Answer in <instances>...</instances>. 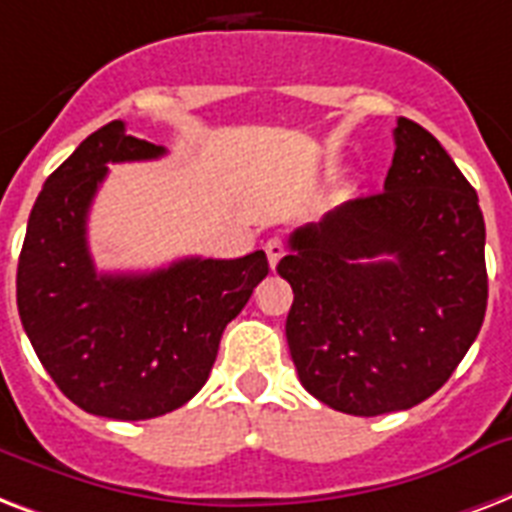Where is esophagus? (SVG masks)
<instances>
[{"instance_id": "1", "label": "esophagus", "mask_w": 512, "mask_h": 512, "mask_svg": "<svg viewBox=\"0 0 512 512\" xmlns=\"http://www.w3.org/2000/svg\"><path fill=\"white\" fill-rule=\"evenodd\" d=\"M264 251H267L269 267L275 269L277 261H280L285 256V243H283V240H280V237H272V240H267V245H264Z\"/></svg>"}]
</instances>
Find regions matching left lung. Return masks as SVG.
Instances as JSON below:
<instances>
[{
    "instance_id": "left-lung-1",
    "label": "left lung",
    "mask_w": 512,
    "mask_h": 512,
    "mask_svg": "<svg viewBox=\"0 0 512 512\" xmlns=\"http://www.w3.org/2000/svg\"><path fill=\"white\" fill-rule=\"evenodd\" d=\"M277 275L293 288L285 339L304 390L379 417L449 382L489 299L478 194L433 133L400 117L384 189L299 227Z\"/></svg>"
}]
</instances>
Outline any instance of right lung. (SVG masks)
Masks as SVG:
<instances>
[{
    "mask_svg": "<svg viewBox=\"0 0 512 512\" xmlns=\"http://www.w3.org/2000/svg\"><path fill=\"white\" fill-rule=\"evenodd\" d=\"M165 146L114 120L50 173L18 259V312L58 390L106 419H154L208 382L229 320L267 277L264 251L178 259L138 275L95 272L87 213L112 162L157 160Z\"/></svg>",
    "mask_w": 512,
    "mask_h": 512,
    "instance_id": "right-lung-1",
    "label": "right lung"
}]
</instances>
